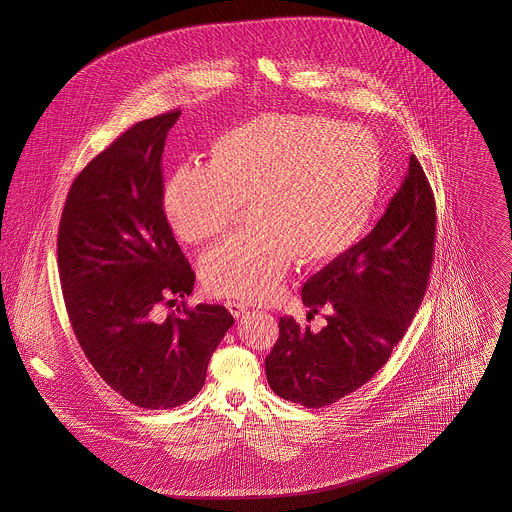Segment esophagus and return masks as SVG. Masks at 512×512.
<instances>
[{"label":"esophagus","instance_id":"34e87169","mask_svg":"<svg viewBox=\"0 0 512 512\" xmlns=\"http://www.w3.org/2000/svg\"><path fill=\"white\" fill-rule=\"evenodd\" d=\"M226 309L230 311V315L234 318H242L247 313V307L240 301H226Z\"/></svg>","mask_w":512,"mask_h":512}]
</instances>
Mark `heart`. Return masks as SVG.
I'll use <instances>...</instances> for the list:
<instances>
[{
	"instance_id": "1",
	"label": "heart",
	"mask_w": 512,
	"mask_h": 512,
	"mask_svg": "<svg viewBox=\"0 0 512 512\" xmlns=\"http://www.w3.org/2000/svg\"><path fill=\"white\" fill-rule=\"evenodd\" d=\"M382 190L376 140L361 126L324 117L261 115L213 142L209 165L172 172L163 211L186 244L222 236L247 203L251 228L199 261L215 295L267 301L295 257L336 261L365 236Z\"/></svg>"
}]
</instances>
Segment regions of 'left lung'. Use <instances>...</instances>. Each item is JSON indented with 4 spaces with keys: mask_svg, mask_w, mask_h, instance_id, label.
I'll use <instances>...</instances> for the list:
<instances>
[{
    "mask_svg": "<svg viewBox=\"0 0 512 512\" xmlns=\"http://www.w3.org/2000/svg\"><path fill=\"white\" fill-rule=\"evenodd\" d=\"M434 242L436 199L411 155L374 230L303 284L309 315L328 309V324L313 332L280 318V336L265 361L272 391L320 409L365 386L388 363L424 299Z\"/></svg>",
    "mask_w": 512,
    "mask_h": 512,
    "instance_id": "8db88e82",
    "label": "left lung"
}]
</instances>
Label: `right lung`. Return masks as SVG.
I'll return each mask as SVG.
<instances>
[{"label":"right lung","mask_w":512,"mask_h":512,"mask_svg":"<svg viewBox=\"0 0 512 512\" xmlns=\"http://www.w3.org/2000/svg\"><path fill=\"white\" fill-rule=\"evenodd\" d=\"M180 111L136 122L74 178L57 267L74 336L99 376L142 409H172L203 388L234 317L222 305L157 307L194 290L195 274L163 211L161 159Z\"/></svg>","instance_id":"obj_1"}]
</instances>
